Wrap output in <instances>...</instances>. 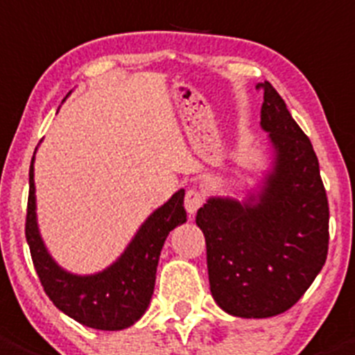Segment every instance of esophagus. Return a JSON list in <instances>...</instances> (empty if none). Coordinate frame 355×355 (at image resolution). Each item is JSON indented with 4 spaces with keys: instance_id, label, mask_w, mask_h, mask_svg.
I'll return each mask as SVG.
<instances>
[{
    "instance_id": "1",
    "label": "esophagus",
    "mask_w": 355,
    "mask_h": 355,
    "mask_svg": "<svg viewBox=\"0 0 355 355\" xmlns=\"http://www.w3.org/2000/svg\"><path fill=\"white\" fill-rule=\"evenodd\" d=\"M184 205L187 214L194 215L198 211V208L203 205V196H201V193H198L196 189H191V191H187V194H185Z\"/></svg>"
}]
</instances>
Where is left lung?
Returning <instances> with one entry per match:
<instances>
[{
    "mask_svg": "<svg viewBox=\"0 0 355 355\" xmlns=\"http://www.w3.org/2000/svg\"><path fill=\"white\" fill-rule=\"evenodd\" d=\"M259 85L270 170L247 198L210 196L196 215L211 296L241 319H266L296 304L322 270L329 243V207L312 144L273 85Z\"/></svg>",
    "mask_w": 355,
    "mask_h": 355,
    "instance_id": "1",
    "label": "left lung"
}]
</instances>
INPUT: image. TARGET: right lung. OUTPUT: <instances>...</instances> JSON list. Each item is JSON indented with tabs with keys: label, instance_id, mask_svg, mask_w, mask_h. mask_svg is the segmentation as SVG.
Instances as JSON below:
<instances>
[{
	"label": "right lung",
	"instance_id": "obj_1",
	"mask_svg": "<svg viewBox=\"0 0 355 355\" xmlns=\"http://www.w3.org/2000/svg\"><path fill=\"white\" fill-rule=\"evenodd\" d=\"M36 154V150H35ZM35 155L29 168L26 240L43 289L73 320L101 331H121L141 319L152 300L159 256L170 231L187 220L185 191L180 189L152 211L124 252L105 270L77 275L59 266L45 247L36 218Z\"/></svg>",
	"mask_w": 355,
	"mask_h": 355
}]
</instances>
